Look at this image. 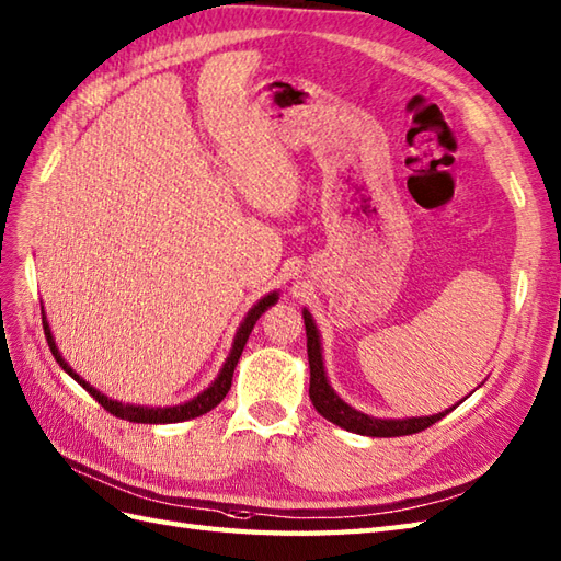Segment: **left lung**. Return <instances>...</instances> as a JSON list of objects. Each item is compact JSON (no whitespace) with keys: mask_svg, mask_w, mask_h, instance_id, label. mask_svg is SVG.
I'll return each instance as SVG.
<instances>
[{"mask_svg":"<svg viewBox=\"0 0 561 561\" xmlns=\"http://www.w3.org/2000/svg\"><path fill=\"white\" fill-rule=\"evenodd\" d=\"M305 317V331H307V355H309V398L317 408V413L327 417L333 425H339L347 432L365 434V437H405V434H415L427 430L434 422H439L446 413H451L454 408L444 410L437 415L427 417H405V420H381L359 413L353 405H347L343 398L331 389L327 379V371H323V357H321V339L317 331V323L312 314L302 309Z\"/></svg>","mask_w":561,"mask_h":561,"instance_id":"8db88e82","label":"left lung"}]
</instances>
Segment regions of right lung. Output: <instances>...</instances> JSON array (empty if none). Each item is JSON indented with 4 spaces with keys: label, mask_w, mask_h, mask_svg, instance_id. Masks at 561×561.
I'll return each instance as SVG.
<instances>
[{
    "label": "right lung",
    "mask_w": 561,
    "mask_h": 561,
    "mask_svg": "<svg viewBox=\"0 0 561 561\" xmlns=\"http://www.w3.org/2000/svg\"><path fill=\"white\" fill-rule=\"evenodd\" d=\"M278 302V293H268L266 297H261V300L249 309L247 312V317H244V321L240 323V329H238V333H234V341H232V351H230V355H228V359H226V365H222V369H220V375L216 377V381L208 386L206 391H202L198 396H194L192 401H186V403H180V405H170V408H144V405H131V403H119V401H112V398H107L105 393H101L95 389V386H91L89 381H85L83 377H79L77 371H73L71 367H69V363H65V357H61V353H59V347H57V343H55V339H53V331H49V323H47V317H45V309H41L43 312V329H45V339H47V345H49V351H53V355H55V359H57V365L67 371V375L73 379V381H79L85 391H89L98 403H101L110 415H115V417H122V420H129V422H144V425H168V422H182V420H192V417H198V415H204V413H208V410H214L222 398H226V393L230 391V383H232V375H234V367H238V359H240V355H242V351H244V345H247V339H249V333H252V329H254V323H256V319L266 312V309L271 307V305H276Z\"/></svg>",
    "instance_id": "obj_1"
}]
</instances>
